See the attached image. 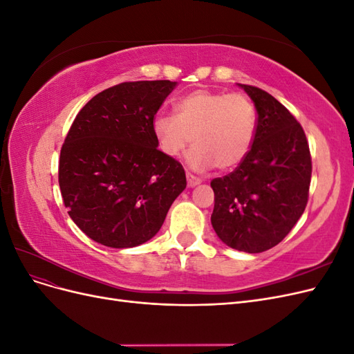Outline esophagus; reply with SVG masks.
Segmentation results:
<instances>
[{
	"mask_svg": "<svg viewBox=\"0 0 354 354\" xmlns=\"http://www.w3.org/2000/svg\"><path fill=\"white\" fill-rule=\"evenodd\" d=\"M201 178L199 177H196V176H194L192 173H187V186L189 187H195V186H198L199 183H201Z\"/></svg>",
	"mask_w": 354,
	"mask_h": 354,
	"instance_id": "1",
	"label": "esophagus"
}]
</instances>
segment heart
I'll return each instance as SVG.
<instances>
[{
  "instance_id": "heart-1",
  "label": "heart",
  "mask_w": 354,
  "mask_h": 354,
  "mask_svg": "<svg viewBox=\"0 0 354 354\" xmlns=\"http://www.w3.org/2000/svg\"><path fill=\"white\" fill-rule=\"evenodd\" d=\"M156 143L167 156H178L194 136L187 155L192 167L232 169L248 155L257 131L254 103L241 93L194 90L174 104V115L158 113L152 121Z\"/></svg>"
}]
</instances>
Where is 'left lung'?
Listing matches in <instances>:
<instances>
[{
    "label": "left lung",
    "instance_id": "8db88e82",
    "mask_svg": "<svg viewBox=\"0 0 354 354\" xmlns=\"http://www.w3.org/2000/svg\"><path fill=\"white\" fill-rule=\"evenodd\" d=\"M252 99L257 131L248 155L230 174L211 181L212 227L233 250L273 248L303 216L312 180L306 133L272 94L242 84Z\"/></svg>",
    "mask_w": 354,
    "mask_h": 354
}]
</instances>
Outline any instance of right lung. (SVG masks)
Wrapping results in <instances>:
<instances>
[{
	"label": "right lung",
	"mask_w": 354,
	"mask_h": 354,
	"mask_svg": "<svg viewBox=\"0 0 354 354\" xmlns=\"http://www.w3.org/2000/svg\"><path fill=\"white\" fill-rule=\"evenodd\" d=\"M177 82L128 81L75 118L59 159V186L73 223L93 241L133 248L153 238L186 189L178 160L158 149L152 121Z\"/></svg>",
	"instance_id": "1"
}]
</instances>
